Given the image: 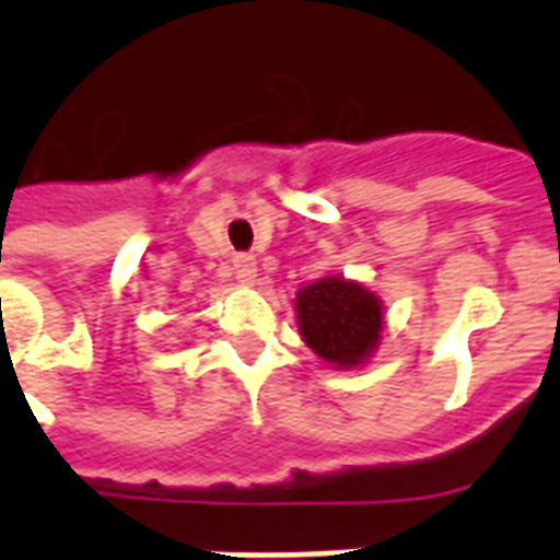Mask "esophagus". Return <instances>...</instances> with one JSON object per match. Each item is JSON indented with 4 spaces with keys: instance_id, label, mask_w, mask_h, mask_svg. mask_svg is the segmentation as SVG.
Returning a JSON list of instances; mask_svg holds the SVG:
<instances>
[{
    "instance_id": "34e87169",
    "label": "esophagus",
    "mask_w": 560,
    "mask_h": 560,
    "mask_svg": "<svg viewBox=\"0 0 560 560\" xmlns=\"http://www.w3.org/2000/svg\"><path fill=\"white\" fill-rule=\"evenodd\" d=\"M232 270H235L237 281L249 284V281H255V272H258V267H255L253 255H235V264H232Z\"/></svg>"
}]
</instances>
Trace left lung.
Listing matches in <instances>:
<instances>
[{
    "instance_id": "8db88e82",
    "label": "left lung",
    "mask_w": 560,
    "mask_h": 560,
    "mask_svg": "<svg viewBox=\"0 0 560 560\" xmlns=\"http://www.w3.org/2000/svg\"><path fill=\"white\" fill-rule=\"evenodd\" d=\"M299 328L311 349L337 366H354L381 337V302L354 281L323 279L296 299Z\"/></svg>"
}]
</instances>
